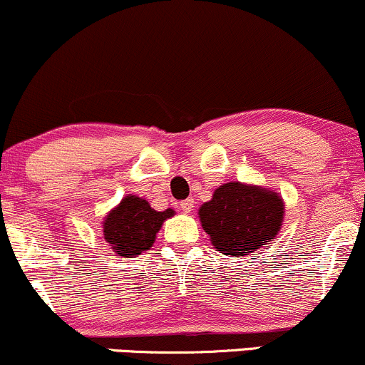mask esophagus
Instances as JSON below:
<instances>
[{
	"label": "esophagus",
	"instance_id": "34e87169",
	"mask_svg": "<svg viewBox=\"0 0 365 365\" xmlns=\"http://www.w3.org/2000/svg\"><path fill=\"white\" fill-rule=\"evenodd\" d=\"M194 204H195L194 199H185L180 202V207H182L183 212H190L192 209H194Z\"/></svg>",
	"mask_w": 365,
	"mask_h": 365
}]
</instances>
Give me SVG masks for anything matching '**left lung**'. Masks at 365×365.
<instances>
[{"label":"left lung","mask_w":365,"mask_h":365,"mask_svg":"<svg viewBox=\"0 0 365 365\" xmlns=\"http://www.w3.org/2000/svg\"><path fill=\"white\" fill-rule=\"evenodd\" d=\"M282 195L264 187L228 182L199 209L200 225L212 245L230 257L254 254L278 235L283 225Z\"/></svg>","instance_id":"1"}]
</instances>
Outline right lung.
I'll return each mask as SVG.
<instances>
[{
  "label": "right lung",
  "instance_id": "obj_1",
  "mask_svg": "<svg viewBox=\"0 0 365 365\" xmlns=\"http://www.w3.org/2000/svg\"><path fill=\"white\" fill-rule=\"evenodd\" d=\"M173 215V209L154 211L148 200L130 194L104 217V240L121 257H133L153 247L161 225Z\"/></svg>",
  "mask_w": 365,
  "mask_h": 365
}]
</instances>
